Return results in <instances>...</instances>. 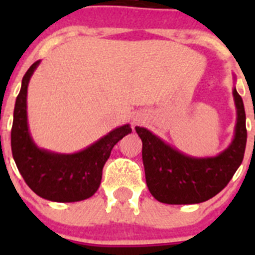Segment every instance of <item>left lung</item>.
I'll use <instances>...</instances> for the list:
<instances>
[{
    "instance_id": "8db88e82",
    "label": "left lung",
    "mask_w": 255,
    "mask_h": 255,
    "mask_svg": "<svg viewBox=\"0 0 255 255\" xmlns=\"http://www.w3.org/2000/svg\"><path fill=\"white\" fill-rule=\"evenodd\" d=\"M238 123L235 139L213 158H191L164 144L144 128L135 130L143 141V164L150 194L161 203H202L218 194L242 164L247 147V126L243 98L234 89Z\"/></svg>"
}]
</instances>
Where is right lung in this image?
Wrapping results in <instances>:
<instances>
[{
  "mask_svg": "<svg viewBox=\"0 0 255 255\" xmlns=\"http://www.w3.org/2000/svg\"><path fill=\"white\" fill-rule=\"evenodd\" d=\"M39 61L28 69L13 110L11 150L17 170L35 194L52 202H79L98 190L102 170L112 148L131 132L129 125L117 128L87 149L75 154H55L35 147L26 123V92Z\"/></svg>",
  "mask_w": 255,
  "mask_h": 255,
  "instance_id": "add662e5",
  "label": "right lung"
}]
</instances>
